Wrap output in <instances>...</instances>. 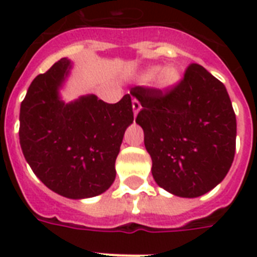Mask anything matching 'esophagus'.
<instances>
[{
	"mask_svg": "<svg viewBox=\"0 0 257 257\" xmlns=\"http://www.w3.org/2000/svg\"><path fill=\"white\" fill-rule=\"evenodd\" d=\"M132 108H133V114L136 116L137 113L140 112V109H141V104L139 102V100H137V98H133L132 100Z\"/></svg>",
	"mask_w": 257,
	"mask_h": 257,
	"instance_id": "obj_1",
	"label": "esophagus"
}]
</instances>
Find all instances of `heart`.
<instances>
[{
    "label": "heart",
    "mask_w": 257,
    "mask_h": 257,
    "mask_svg": "<svg viewBox=\"0 0 257 257\" xmlns=\"http://www.w3.org/2000/svg\"><path fill=\"white\" fill-rule=\"evenodd\" d=\"M157 71L159 73L156 76V86L161 89V90H169V89L175 88L180 82V80H181L180 70L175 65L165 66V68L160 70H159L157 66H152V68L145 70L144 76L147 78H151L156 74Z\"/></svg>",
    "instance_id": "heart-1"
}]
</instances>
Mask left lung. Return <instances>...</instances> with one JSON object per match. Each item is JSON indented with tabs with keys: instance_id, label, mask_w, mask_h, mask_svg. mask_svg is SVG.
<instances>
[{
	"instance_id": "1",
	"label": "left lung",
	"mask_w": 257,
	"mask_h": 257,
	"mask_svg": "<svg viewBox=\"0 0 257 257\" xmlns=\"http://www.w3.org/2000/svg\"><path fill=\"white\" fill-rule=\"evenodd\" d=\"M131 94L143 106L136 122L159 187L192 199L223 181L236 148V116L223 82L191 64L175 88L135 86Z\"/></svg>"
}]
</instances>
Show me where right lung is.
<instances>
[{"label":"right lung","mask_w":257,"mask_h":257,"mask_svg":"<svg viewBox=\"0 0 257 257\" xmlns=\"http://www.w3.org/2000/svg\"><path fill=\"white\" fill-rule=\"evenodd\" d=\"M72 62L61 58L30 84L20 109V144L34 175L58 195L88 199L116 179L117 155L133 122L132 96L116 104L94 94L65 102L60 89Z\"/></svg>","instance_id":"1"}]
</instances>
